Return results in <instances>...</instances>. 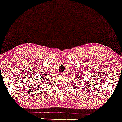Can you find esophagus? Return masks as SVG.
<instances>
[{
	"label": "esophagus",
	"instance_id": "34e87169",
	"mask_svg": "<svg viewBox=\"0 0 122 122\" xmlns=\"http://www.w3.org/2000/svg\"><path fill=\"white\" fill-rule=\"evenodd\" d=\"M60 75H61V76H64V73H61V74H60Z\"/></svg>",
	"mask_w": 122,
	"mask_h": 122
}]
</instances>
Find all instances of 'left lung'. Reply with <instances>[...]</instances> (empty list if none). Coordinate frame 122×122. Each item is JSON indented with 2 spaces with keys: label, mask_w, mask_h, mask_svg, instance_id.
Instances as JSON below:
<instances>
[{
  "label": "left lung",
  "mask_w": 122,
  "mask_h": 122,
  "mask_svg": "<svg viewBox=\"0 0 122 122\" xmlns=\"http://www.w3.org/2000/svg\"><path fill=\"white\" fill-rule=\"evenodd\" d=\"M81 76H80V75H79V76H76V79H77V80H79V81H82V82H83V78H82V77H81ZM76 82H77V81H76Z\"/></svg>",
  "instance_id": "1"
}]
</instances>
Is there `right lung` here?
<instances>
[{"mask_svg": "<svg viewBox=\"0 0 122 122\" xmlns=\"http://www.w3.org/2000/svg\"><path fill=\"white\" fill-rule=\"evenodd\" d=\"M41 78H42V79H39V82H41V81H44V83L45 84H46V83H48V78H49V75H48L47 73L46 72L44 73V74L43 76H41Z\"/></svg>", "mask_w": 122, "mask_h": 122, "instance_id": "right-lung-1", "label": "right lung"}]
</instances>
